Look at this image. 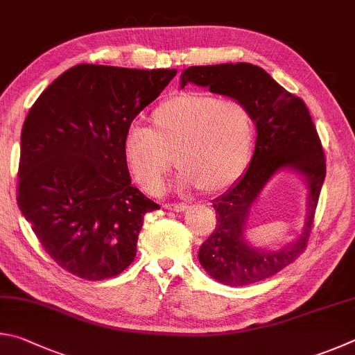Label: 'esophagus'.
<instances>
[{"label": "esophagus", "mask_w": 355, "mask_h": 355, "mask_svg": "<svg viewBox=\"0 0 355 355\" xmlns=\"http://www.w3.org/2000/svg\"><path fill=\"white\" fill-rule=\"evenodd\" d=\"M166 210H173V212H184V210H187V204H182V202H179V204H165L164 206Z\"/></svg>", "instance_id": "1"}]
</instances>
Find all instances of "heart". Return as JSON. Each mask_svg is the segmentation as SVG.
<instances>
[{"mask_svg":"<svg viewBox=\"0 0 355 355\" xmlns=\"http://www.w3.org/2000/svg\"><path fill=\"white\" fill-rule=\"evenodd\" d=\"M254 143L256 121L245 103L189 90L153 110L151 129L130 124L123 137V157L146 193L162 189L171 157L181 170L182 187L196 185L204 193H216L245 173Z\"/></svg>","mask_w":355,"mask_h":355,"instance_id":"b5f03b06","label":"heart"}]
</instances>
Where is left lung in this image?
<instances>
[{"instance_id":"left-lung-1","label":"left lung","mask_w":355,"mask_h":355,"mask_svg":"<svg viewBox=\"0 0 355 355\" xmlns=\"http://www.w3.org/2000/svg\"><path fill=\"white\" fill-rule=\"evenodd\" d=\"M189 83L245 103L257 128L256 149L245 176L214 201L216 225L200 248L202 268L218 282L234 287L275 276L307 248L315 210L326 178V159L306 103L279 85L263 68L252 64L189 67ZM293 167L308 179L309 215L302 237L276 253L254 250L243 239L244 221L259 190L276 171Z\"/></svg>"}]
</instances>
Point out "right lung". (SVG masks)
Masks as SVG:
<instances>
[{"instance_id":"obj_1","label":"right lung","mask_w":355,"mask_h":355,"mask_svg":"<svg viewBox=\"0 0 355 355\" xmlns=\"http://www.w3.org/2000/svg\"><path fill=\"white\" fill-rule=\"evenodd\" d=\"M176 70L71 67L33 104L21 129L17 202L43 250L87 281L134 262L148 212L130 184L123 137Z\"/></svg>"}]
</instances>
